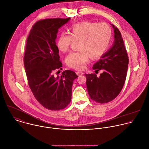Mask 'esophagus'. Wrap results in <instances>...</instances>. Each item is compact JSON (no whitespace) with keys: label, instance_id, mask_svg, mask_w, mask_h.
<instances>
[{"label":"esophagus","instance_id":"34e87169","mask_svg":"<svg viewBox=\"0 0 149 149\" xmlns=\"http://www.w3.org/2000/svg\"><path fill=\"white\" fill-rule=\"evenodd\" d=\"M77 74L78 76H80V75H83V74H84V72H82V71H77Z\"/></svg>","mask_w":149,"mask_h":149}]
</instances>
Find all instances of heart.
I'll list each match as a JSON object with an SVG mask.
<instances>
[{"label":"heart","instance_id":"b5f03b06","mask_svg":"<svg viewBox=\"0 0 149 149\" xmlns=\"http://www.w3.org/2000/svg\"><path fill=\"white\" fill-rule=\"evenodd\" d=\"M69 34H60L57 41V48L63 53L66 52L73 41H79V49L67 56L66 63L71 68L82 70L89 61V56L96 58L105 53L111 40L112 30L105 23L86 22L72 26Z\"/></svg>","mask_w":149,"mask_h":149}]
</instances>
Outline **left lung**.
<instances>
[{
    "instance_id": "left-lung-1",
    "label": "left lung",
    "mask_w": 149,
    "mask_h": 149,
    "mask_svg": "<svg viewBox=\"0 0 149 149\" xmlns=\"http://www.w3.org/2000/svg\"><path fill=\"white\" fill-rule=\"evenodd\" d=\"M114 30L112 47L93 65V70L103 72L100 77L94 74H85L86 85L92 100L108 103L119 94L125 82L129 64L127 53L119 29L112 24Z\"/></svg>"
}]
</instances>
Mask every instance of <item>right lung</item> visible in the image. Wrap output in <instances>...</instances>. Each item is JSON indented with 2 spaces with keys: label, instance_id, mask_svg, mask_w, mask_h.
<instances>
[{
  "label": "right lung",
  "instance_id": "right-lung-1",
  "mask_svg": "<svg viewBox=\"0 0 149 149\" xmlns=\"http://www.w3.org/2000/svg\"><path fill=\"white\" fill-rule=\"evenodd\" d=\"M67 19L54 18L37 21L27 37L24 55V66L29 87L37 101L44 108L59 111L70 103L75 72L65 70L60 77L54 71L63 66L56 42L60 27Z\"/></svg>",
  "mask_w": 149,
  "mask_h": 149
}]
</instances>
